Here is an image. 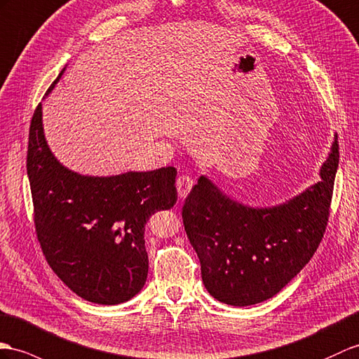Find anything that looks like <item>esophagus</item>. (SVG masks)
Returning a JSON list of instances; mask_svg holds the SVG:
<instances>
[{
    "instance_id": "34e87169",
    "label": "esophagus",
    "mask_w": 359,
    "mask_h": 359,
    "mask_svg": "<svg viewBox=\"0 0 359 359\" xmlns=\"http://www.w3.org/2000/svg\"><path fill=\"white\" fill-rule=\"evenodd\" d=\"M191 186H194V180L187 177V175H181V177L177 180V189H178L180 198L184 199L189 195Z\"/></svg>"
}]
</instances>
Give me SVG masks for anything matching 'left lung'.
I'll use <instances>...</instances> for the list:
<instances>
[{
	"label": "left lung",
	"instance_id": "8db88e82",
	"mask_svg": "<svg viewBox=\"0 0 359 359\" xmlns=\"http://www.w3.org/2000/svg\"><path fill=\"white\" fill-rule=\"evenodd\" d=\"M338 169V138L320 181L282 204L251 207L201 175L182 207L205 290L221 303H262L290 283L317 251L326 230Z\"/></svg>",
	"mask_w": 359,
	"mask_h": 359
}]
</instances>
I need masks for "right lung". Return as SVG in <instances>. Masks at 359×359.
<instances>
[{"mask_svg":"<svg viewBox=\"0 0 359 359\" xmlns=\"http://www.w3.org/2000/svg\"><path fill=\"white\" fill-rule=\"evenodd\" d=\"M27 175L41 248L60 280L97 304L125 303L142 291L149 269L144 225L177 203L175 168L109 177L68 169L48 147L39 103L30 125Z\"/></svg>","mask_w":359,"mask_h":359,"instance_id":"add662e5","label":"right lung"}]
</instances>
